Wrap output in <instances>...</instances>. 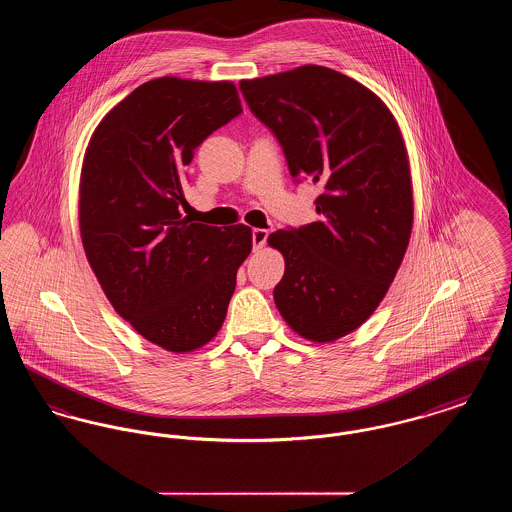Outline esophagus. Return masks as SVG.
I'll return each instance as SVG.
<instances>
[{
    "instance_id": "esophagus-1",
    "label": "esophagus",
    "mask_w": 512,
    "mask_h": 512,
    "mask_svg": "<svg viewBox=\"0 0 512 512\" xmlns=\"http://www.w3.org/2000/svg\"><path fill=\"white\" fill-rule=\"evenodd\" d=\"M251 238H253V249L257 251V249H261L263 245L267 244L268 232L263 228H255Z\"/></svg>"
}]
</instances>
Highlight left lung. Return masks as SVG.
<instances>
[{"label":"left lung","mask_w":512,"mask_h":512,"mask_svg":"<svg viewBox=\"0 0 512 512\" xmlns=\"http://www.w3.org/2000/svg\"><path fill=\"white\" fill-rule=\"evenodd\" d=\"M240 90L293 178L322 190L317 222L268 236L286 263L274 303L301 338L340 340L378 309L411 240L413 180L399 124L372 90L320 65L242 80Z\"/></svg>","instance_id":"obj_1"}]
</instances>
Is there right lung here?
<instances>
[{"label":"right lung","instance_id":"obj_1","mask_svg":"<svg viewBox=\"0 0 512 512\" xmlns=\"http://www.w3.org/2000/svg\"><path fill=\"white\" fill-rule=\"evenodd\" d=\"M242 113L234 82L153 78L94 130L80 172L86 259L113 309L147 341L190 353L213 340L251 253V228L184 217L194 149Z\"/></svg>","mask_w":512,"mask_h":512}]
</instances>
